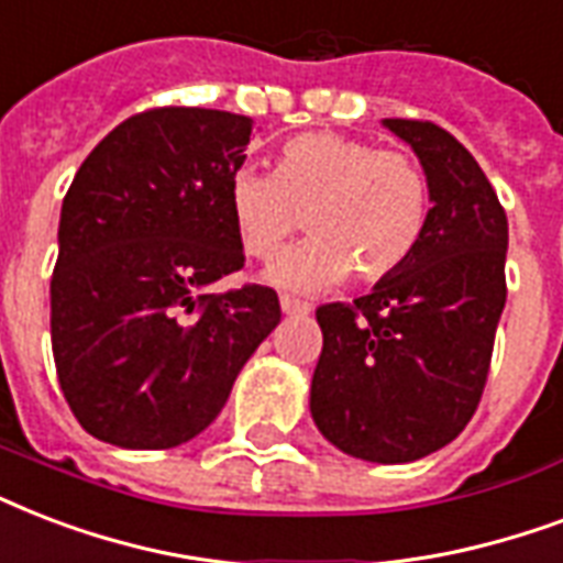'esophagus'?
I'll use <instances>...</instances> for the list:
<instances>
[{
  "label": "esophagus",
  "instance_id": "obj_1",
  "mask_svg": "<svg viewBox=\"0 0 563 563\" xmlns=\"http://www.w3.org/2000/svg\"><path fill=\"white\" fill-rule=\"evenodd\" d=\"M278 302H282V311H285V313H308V311H311V305L299 302V299H294V296H287V294H282V299H278Z\"/></svg>",
  "mask_w": 563,
  "mask_h": 563
}]
</instances>
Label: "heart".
I'll list each match as a JSON object with an SVG mask.
<instances>
[{
  "instance_id": "1",
  "label": "heart",
  "mask_w": 563,
  "mask_h": 563,
  "mask_svg": "<svg viewBox=\"0 0 563 563\" xmlns=\"http://www.w3.org/2000/svg\"><path fill=\"white\" fill-rule=\"evenodd\" d=\"M429 202V176L413 155L331 132L290 137L273 176L241 169L229 187L234 229L252 258H276L305 217L311 243L269 269L296 290H322L346 273L361 285L396 276L426 234Z\"/></svg>"
}]
</instances>
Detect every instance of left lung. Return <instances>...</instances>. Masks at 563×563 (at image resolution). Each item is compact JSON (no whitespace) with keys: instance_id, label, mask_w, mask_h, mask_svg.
I'll return each instance as SVG.
<instances>
[{"instance_id":"left-lung-1","label":"left lung","mask_w":563,"mask_h":563,"mask_svg":"<svg viewBox=\"0 0 563 563\" xmlns=\"http://www.w3.org/2000/svg\"><path fill=\"white\" fill-rule=\"evenodd\" d=\"M411 143L431 208L413 258L355 302L317 308V429L355 459L405 464L476 413L503 317L508 217L476 158L429 120H385Z\"/></svg>"}]
</instances>
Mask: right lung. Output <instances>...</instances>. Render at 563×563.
Listing matches in <instances>:
<instances>
[{"mask_svg":"<svg viewBox=\"0 0 563 563\" xmlns=\"http://www.w3.org/2000/svg\"><path fill=\"white\" fill-rule=\"evenodd\" d=\"M252 134L243 114L150 108L78 167L49 296L60 390L87 434L123 449L187 443L282 320L273 287L208 294L246 261L229 187Z\"/></svg>","mask_w":563,"mask_h":563,"instance_id":"obj_1","label":"right lung"}]
</instances>
